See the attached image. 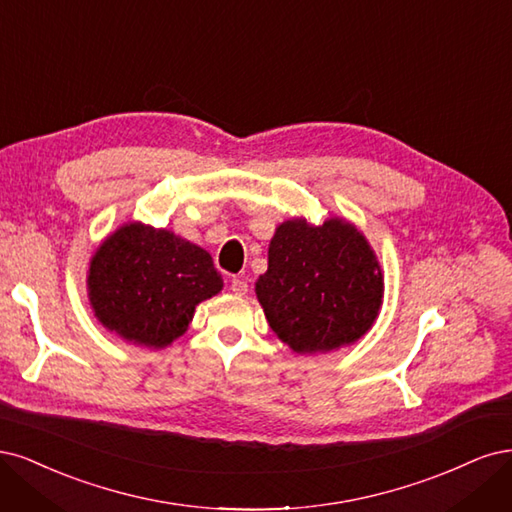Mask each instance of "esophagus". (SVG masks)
Masks as SVG:
<instances>
[{"label": "esophagus", "instance_id": "obj_1", "mask_svg": "<svg viewBox=\"0 0 512 512\" xmlns=\"http://www.w3.org/2000/svg\"><path fill=\"white\" fill-rule=\"evenodd\" d=\"M229 289H232L236 295H246V291H249V283H246V280L240 278V276H234V278H232V285H229Z\"/></svg>", "mask_w": 512, "mask_h": 512}]
</instances>
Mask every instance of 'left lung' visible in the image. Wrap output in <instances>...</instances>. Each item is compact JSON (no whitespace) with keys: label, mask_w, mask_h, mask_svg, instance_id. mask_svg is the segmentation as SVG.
Returning a JSON list of instances; mask_svg holds the SVG:
<instances>
[{"label":"left lung","mask_w":512,"mask_h":512,"mask_svg":"<svg viewBox=\"0 0 512 512\" xmlns=\"http://www.w3.org/2000/svg\"><path fill=\"white\" fill-rule=\"evenodd\" d=\"M257 298L274 334L298 353L355 342L383 302V276L366 238L340 219L276 229Z\"/></svg>","instance_id":"left-lung-1"}]
</instances>
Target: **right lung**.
<instances>
[{
	"label": "right lung",
	"mask_w": 512,
	"mask_h": 512,
	"mask_svg": "<svg viewBox=\"0 0 512 512\" xmlns=\"http://www.w3.org/2000/svg\"><path fill=\"white\" fill-rule=\"evenodd\" d=\"M87 283L95 315L110 332L161 349L185 334L195 306L219 293L223 278L200 246L131 223L100 246Z\"/></svg>",
	"instance_id": "1"
}]
</instances>
